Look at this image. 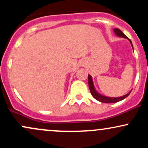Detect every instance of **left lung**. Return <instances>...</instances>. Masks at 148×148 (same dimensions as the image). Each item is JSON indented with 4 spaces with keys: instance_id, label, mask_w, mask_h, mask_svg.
<instances>
[{
    "instance_id": "8db88e82",
    "label": "left lung",
    "mask_w": 148,
    "mask_h": 148,
    "mask_svg": "<svg viewBox=\"0 0 148 148\" xmlns=\"http://www.w3.org/2000/svg\"><path fill=\"white\" fill-rule=\"evenodd\" d=\"M113 30H114L115 33L118 36L123 37H124V38L128 39V37H127L126 35H125V34H124L120 29H118V28H115V29ZM130 40V43L132 44V42H131V40ZM132 47H133V46H132ZM88 85H89V88H90V90L91 95H92L93 97H94L95 99L97 100V101H101V102H103V103H110L118 102V101H121V100L125 99L127 97L129 96V95H130V92H130L127 93V95H124L123 97H115V98L108 97H105V96L101 95L99 94V93L97 92L95 89L94 86H93L92 80V77H91L90 75H88Z\"/></svg>"
}]
</instances>
